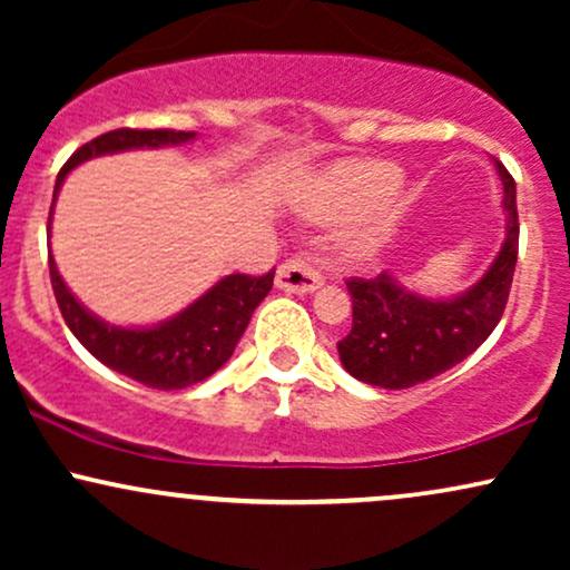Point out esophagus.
I'll return each mask as SVG.
<instances>
[{"label": "esophagus", "instance_id": "obj_1", "mask_svg": "<svg viewBox=\"0 0 570 570\" xmlns=\"http://www.w3.org/2000/svg\"><path fill=\"white\" fill-rule=\"evenodd\" d=\"M276 286L278 289L294 292V294L316 292L318 286H322V273L307 263L305 257H292V259H286V263L278 265Z\"/></svg>", "mask_w": 570, "mask_h": 570}]
</instances>
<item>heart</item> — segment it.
<instances>
[{
    "mask_svg": "<svg viewBox=\"0 0 570 570\" xmlns=\"http://www.w3.org/2000/svg\"><path fill=\"white\" fill-rule=\"evenodd\" d=\"M402 185V171L394 163L383 160H353L343 163V166L330 168L322 179L316 181L307 195L303 212L313 219H343L348 214L358 212V208L370 206V203L389 198L394 189ZM383 240L381 227L358 233L351 240L348 252L351 257L367 259L377 252Z\"/></svg>",
    "mask_w": 570,
    "mask_h": 570,
    "instance_id": "b5f03b06",
    "label": "heart"
}]
</instances>
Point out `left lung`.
Segmentation results:
<instances>
[{
  "label": "left lung",
  "instance_id": "obj_1",
  "mask_svg": "<svg viewBox=\"0 0 570 570\" xmlns=\"http://www.w3.org/2000/svg\"><path fill=\"white\" fill-rule=\"evenodd\" d=\"M495 168L503 181L507 238L472 289L450 299H429L404 289L389 273L345 281L353 326L337 343V353L356 381L394 391L426 383L480 348L501 322L512 289L520 222L512 174L501 163Z\"/></svg>",
  "mask_w": 570,
  "mask_h": 570
}]
</instances>
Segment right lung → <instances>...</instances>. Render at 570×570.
Here are the masks:
<instances>
[{
	"label": "right lung",
	"mask_w": 570,
	"mask_h": 570,
	"mask_svg": "<svg viewBox=\"0 0 570 570\" xmlns=\"http://www.w3.org/2000/svg\"><path fill=\"white\" fill-rule=\"evenodd\" d=\"M193 139V130L168 128H117L96 136L94 141L82 144L67 160V166L58 171L53 203L67 174L85 160L98 158V155L122 153V149L176 147V144H187ZM48 265L56 303L61 307L63 322L75 332V337L101 364L120 372V375H128L130 381H139L158 391L187 389V385H195L214 375L233 356L235 345H238L240 335L252 322L254 307L267 297L273 286V273H276V267L265 276L233 273V276L217 281L212 289L200 294L193 305H187L185 311L176 313L168 322L147 326V330H126V326H109L90 311H85V305L77 303L75 294L58 276L56 259L50 252Z\"/></svg>",
	"instance_id": "right-lung-1"
}]
</instances>
